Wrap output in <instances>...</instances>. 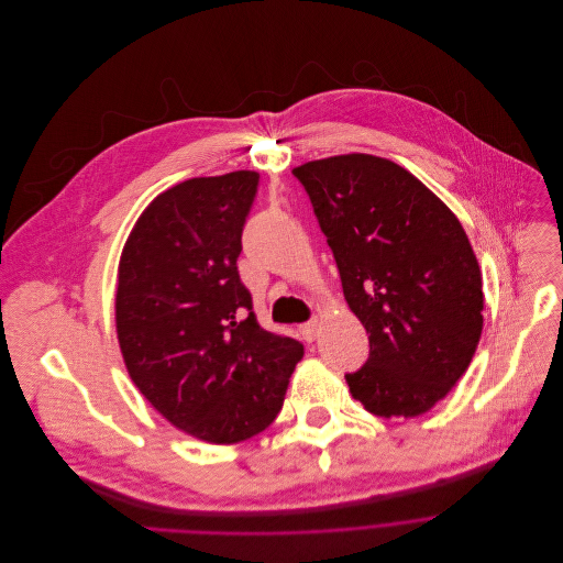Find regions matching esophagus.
Masks as SVG:
<instances>
[{
    "label": "esophagus",
    "mask_w": 563,
    "mask_h": 563,
    "mask_svg": "<svg viewBox=\"0 0 563 563\" xmlns=\"http://www.w3.org/2000/svg\"><path fill=\"white\" fill-rule=\"evenodd\" d=\"M299 332H301V336H303V340H306L308 344L314 342V336H317V319H310V321L301 323V325H299Z\"/></svg>",
    "instance_id": "34e87169"
}]
</instances>
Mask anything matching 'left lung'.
Here are the masks:
<instances>
[{
    "label": "left lung",
    "instance_id": "obj_1",
    "mask_svg": "<svg viewBox=\"0 0 563 563\" xmlns=\"http://www.w3.org/2000/svg\"><path fill=\"white\" fill-rule=\"evenodd\" d=\"M368 332L366 364L346 375L377 417H417L466 373L484 325L482 273L460 219L417 177L373 155L292 170Z\"/></svg>",
    "mask_w": 563,
    "mask_h": 563
}]
</instances>
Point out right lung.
<instances>
[{
    "label": "right lung",
    "mask_w": 563,
    "mask_h": 563,
    "mask_svg": "<svg viewBox=\"0 0 563 563\" xmlns=\"http://www.w3.org/2000/svg\"><path fill=\"white\" fill-rule=\"evenodd\" d=\"M260 175L195 177L137 219L118 279V340L140 393L179 430L238 443L273 423L303 357L260 325L240 279Z\"/></svg>",
    "instance_id": "add662e5"
}]
</instances>
